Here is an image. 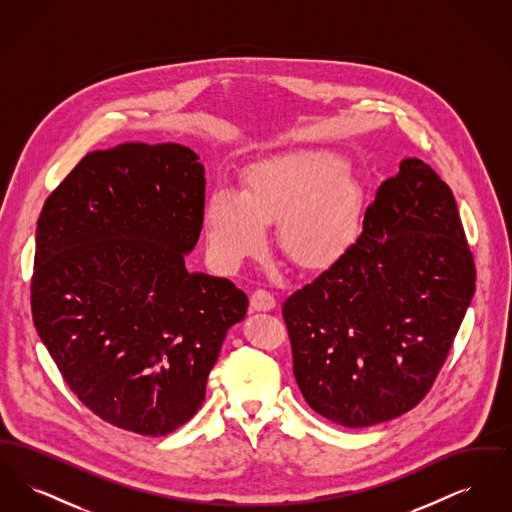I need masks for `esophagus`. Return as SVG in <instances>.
Listing matches in <instances>:
<instances>
[{"instance_id":"34e87169","label":"esophagus","mask_w":512,"mask_h":512,"mask_svg":"<svg viewBox=\"0 0 512 512\" xmlns=\"http://www.w3.org/2000/svg\"><path fill=\"white\" fill-rule=\"evenodd\" d=\"M251 307H253V311H270L276 307V297L268 290L259 288L251 295Z\"/></svg>"}]
</instances>
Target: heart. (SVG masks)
I'll return each instance as SVG.
<instances>
[{
    "instance_id": "b5f03b06",
    "label": "heart",
    "mask_w": 512,
    "mask_h": 512,
    "mask_svg": "<svg viewBox=\"0 0 512 512\" xmlns=\"http://www.w3.org/2000/svg\"><path fill=\"white\" fill-rule=\"evenodd\" d=\"M363 199L338 153L288 151L249 165L242 195L217 188L203 220L211 255L238 267L267 244V222L278 220L284 251L303 267H328L355 244Z\"/></svg>"
}]
</instances>
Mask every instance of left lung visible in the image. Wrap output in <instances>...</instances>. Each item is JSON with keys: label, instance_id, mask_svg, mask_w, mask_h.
Returning <instances> with one entry per match:
<instances>
[{"label": "left lung", "instance_id": "1", "mask_svg": "<svg viewBox=\"0 0 512 512\" xmlns=\"http://www.w3.org/2000/svg\"><path fill=\"white\" fill-rule=\"evenodd\" d=\"M474 288L451 188L424 161L403 159L368 205L359 240L284 301L309 407L345 428L411 411L438 378Z\"/></svg>", "mask_w": 512, "mask_h": 512}]
</instances>
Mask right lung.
I'll use <instances>...</instances> for the list:
<instances>
[{
  "instance_id": "right-lung-1",
  "label": "right lung",
  "mask_w": 512,
  "mask_h": 512,
  "mask_svg": "<svg viewBox=\"0 0 512 512\" xmlns=\"http://www.w3.org/2000/svg\"><path fill=\"white\" fill-rule=\"evenodd\" d=\"M180 144L88 153L36 228L32 318L74 395L105 422L167 436L205 399L226 332L247 313L230 280L188 272L205 169Z\"/></svg>"
}]
</instances>
